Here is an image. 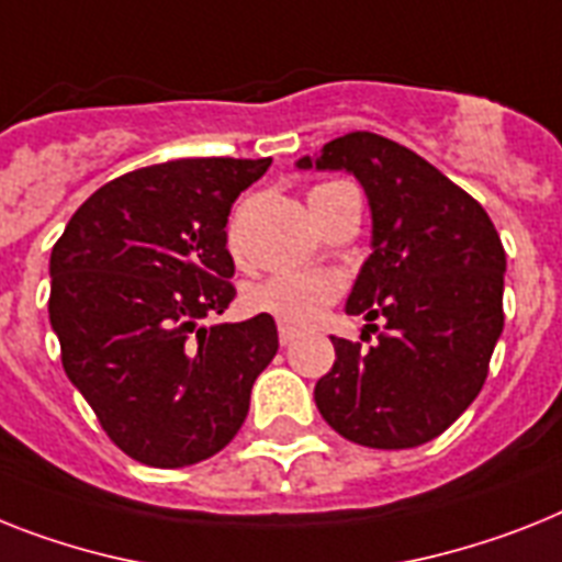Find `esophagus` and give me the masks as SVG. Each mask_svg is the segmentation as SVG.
<instances>
[{
  "label": "esophagus",
  "instance_id": "obj_1",
  "mask_svg": "<svg viewBox=\"0 0 562 562\" xmlns=\"http://www.w3.org/2000/svg\"><path fill=\"white\" fill-rule=\"evenodd\" d=\"M295 338H299V333L292 330V327H286V324H281V327H278V341H281L284 347L292 345Z\"/></svg>",
  "mask_w": 562,
  "mask_h": 562
}]
</instances>
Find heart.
Instances as JSON below:
<instances>
[{"label": "heart", "instance_id": "b5f03b06", "mask_svg": "<svg viewBox=\"0 0 562 562\" xmlns=\"http://www.w3.org/2000/svg\"><path fill=\"white\" fill-rule=\"evenodd\" d=\"M324 189V187H318ZM341 295V281L324 272H281L247 286L244 301L252 313L270 315L286 327H310Z\"/></svg>", "mask_w": 562, "mask_h": 562}]
</instances>
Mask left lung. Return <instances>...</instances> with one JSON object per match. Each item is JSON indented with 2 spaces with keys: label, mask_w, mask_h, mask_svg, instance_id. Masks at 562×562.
<instances>
[{
  "label": "left lung",
  "mask_w": 562,
  "mask_h": 562,
  "mask_svg": "<svg viewBox=\"0 0 562 562\" xmlns=\"http://www.w3.org/2000/svg\"><path fill=\"white\" fill-rule=\"evenodd\" d=\"M295 166L353 175L373 221V252L345 310L382 322V333L368 353L330 336L336 361L315 382L318 414L382 451L437 439L482 391L503 333L505 249L488 212L425 157L373 132L336 137Z\"/></svg>",
  "instance_id": "1"
}]
</instances>
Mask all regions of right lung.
I'll list each match as a JSON object with an SVG mask.
<instances>
[{
  "label": "right lung",
  "instance_id": "right-lung-1",
  "mask_svg": "<svg viewBox=\"0 0 562 562\" xmlns=\"http://www.w3.org/2000/svg\"><path fill=\"white\" fill-rule=\"evenodd\" d=\"M270 157H187L97 189L50 249L63 368L109 439L151 468L232 442L278 353L270 315L203 324L235 299L226 221Z\"/></svg>",
  "mask_w": 562,
  "mask_h": 562
}]
</instances>
